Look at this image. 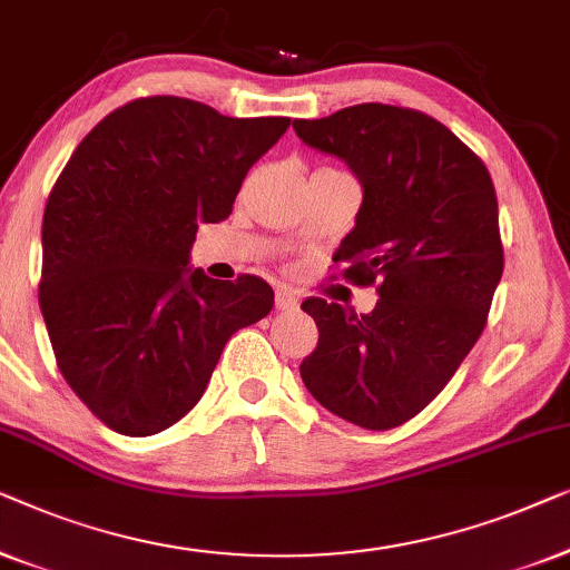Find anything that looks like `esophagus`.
<instances>
[{"label": "esophagus", "instance_id": "obj_1", "mask_svg": "<svg viewBox=\"0 0 570 570\" xmlns=\"http://www.w3.org/2000/svg\"><path fill=\"white\" fill-rule=\"evenodd\" d=\"M299 304V296H296L292 288H276V309H294Z\"/></svg>", "mask_w": 570, "mask_h": 570}]
</instances>
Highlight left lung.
<instances>
[{
    "mask_svg": "<svg viewBox=\"0 0 570 570\" xmlns=\"http://www.w3.org/2000/svg\"><path fill=\"white\" fill-rule=\"evenodd\" d=\"M294 131L362 183L356 224L333 261L346 282L380 294L368 315L320 296L302 302L320 331L302 382L338 419L395 429L444 390L485 327L503 274L493 180L421 110L362 102L294 121Z\"/></svg>",
    "mask_w": 570,
    "mask_h": 570,
    "instance_id": "8db88e82",
    "label": "left lung"
}]
</instances>
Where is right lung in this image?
Here are the masks:
<instances>
[{"instance_id":"add662e5","label":"right lung","mask_w":570,"mask_h":570,"mask_svg":"<svg viewBox=\"0 0 570 570\" xmlns=\"http://www.w3.org/2000/svg\"><path fill=\"white\" fill-rule=\"evenodd\" d=\"M288 118H229L157 95L79 141L43 212L38 299L77 397L126 436H151L202 400L224 343L274 307L258 276L190 268L198 224L232 214Z\"/></svg>"}]
</instances>
